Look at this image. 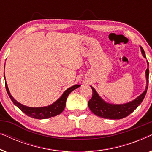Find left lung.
Masks as SVG:
<instances>
[{"label": "left lung", "instance_id": "8db88e82", "mask_svg": "<svg viewBox=\"0 0 152 152\" xmlns=\"http://www.w3.org/2000/svg\"><path fill=\"white\" fill-rule=\"evenodd\" d=\"M141 53L145 58H146L144 50L140 46ZM148 68L145 71V77H146V88L142 94L137 97L134 100L124 104H110L105 102L102 97L98 95L97 91L93 87L91 86L93 91V96L91 99L88 101V107L91 111L95 115L99 117L106 119L111 120H119L126 117L132 113L139 105L142 102L143 99L145 98L146 95L147 88H148L149 82V62L147 61Z\"/></svg>", "mask_w": 152, "mask_h": 152}]
</instances>
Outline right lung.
Here are the masks:
<instances>
[{
  "instance_id": "1",
  "label": "right lung",
  "mask_w": 152,
  "mask_h": 152,
  "mask_svg": "<svg viewBox=\"0 0 152 152\" xmlns=\"http://www.w3.org/2000/svg\"><path fill=\"white\" fill-rule=\"evenodd\" d=\"M5 75V74H4ZM5 80V77L4 75ZM80 85H74L70 88H68L67 90L64 91L61 96L59 97L57 100H56L55 102L52 104L50 105L47 106V107H30L25 106L22 104H20L16 100L12 95L10 94V92L8 88L7 82L5 80V88L7 91V94L9 95L10 99H12V102L19 109L20 111L23 112L27 115L30 116L31 118H35V119H46L51 117H54L59 115L64 111L66 107V101L67 99L68 95L74 91L75 89L79 88Z\"/></svg>"
}]
</instances>
